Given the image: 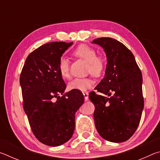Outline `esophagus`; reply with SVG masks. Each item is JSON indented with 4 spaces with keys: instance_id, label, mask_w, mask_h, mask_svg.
Segmentation results:
<instances>
[{
    "instance_id": "34e87169",
    "label": "esophagus",
    "mask_w": 160,
    "mask_h": 160,
    "mask_svg": "<svg viewBox=\"0 0 160 160\" xmlns=\"http://www.w3.org/2000/svg\"><path fill=\"white\" fill-rule=\"evenodd\" d=\"M83 96H84V98H85V101H88V97H89L88 92H83Z\"/></svg>"
}]
</instances>
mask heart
<instances>
[{
  "label": "heart",
  "mask_w": 160,
  "mask_h": 160,
  "mask_svg": "<svg viewBox=\"0 0 160 160\" xmlns=\"http://www.w3.org/2000/svg\"><path fill=\"white\" fill-rule=\"evenodd\" d=\"M75 57L82 59L88 64V72L94 76H99L104 70L105 62L101 56H97V51L93 47L86 44L80 45L73 52ZM58 71L63 79H68L70 76V64L68 59L61 57L58 61ZM94 80L90 78H75L68 83V88L70 90L85 92L92 88Z\"/></svg>",
  "instance_id": "obj_1"
}]
</instances>
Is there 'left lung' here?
<instances>
[{"label":"left lung","instance_id":"left-lung-1","mask_svg":"<svg viewBox=\"0 0 160 160\" xmlns=\"http://www.w3.org/2000/svg\"><path fill=\"white\" fill-rule=\"evenodd\" d=\"M93 44L104 48L107 64L104 78L91 92L94 123L103 138L113 142L128 140L140 123L144 107L142 76L133 54L122 43L109 37ZM108 96V97H106Z\"/></svg>","mask_w":160,"mask_h":160}]
</instances>
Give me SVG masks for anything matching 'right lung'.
I'll return each instance as SVG.
<instances>
[{"mask_svg": "<svg viewBox=\"0 0 160 160\" xmlns=\"http://www.w3.org/2000/svg\"><path fill=\"white\" fill-rule=\"evenodd\" d=\"M72 44L41 46L28 56L20 74L23 108L32 131L43 144L53 147L71 138L75 114L85 99L80 91L64 93L66 85L58 71L59 59Z\"/></svg>", "mask_w": 160, "mask_h": 160, "instance_id": "add662e5", "label": "right lung"}]
</instances>
